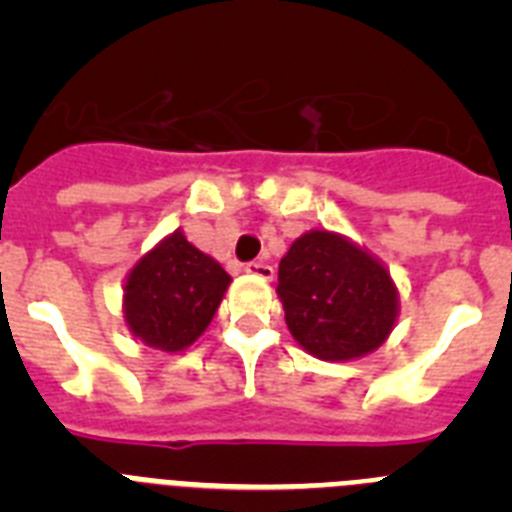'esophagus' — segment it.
<instances>
[{"label":"esophagus","mask_w":512,"mask_h":512,"mask_svg":"<svg viewBox=\"0 0 512 512\" xmlns=\"http://www.w3.org/2000/svg\"><path fill=\"white\" fill-rule=\"evenodd\" d=\"M246 271H248V274H253V277H259V279L274 277V269H271L269 264H264V261H248Z\"/></svg>","instance_id":"obj_1"}]
</instances>
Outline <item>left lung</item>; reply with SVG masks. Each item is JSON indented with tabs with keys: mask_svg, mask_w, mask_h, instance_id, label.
Segmentation results:
<instances>
[{
	"mask_svg": "<svg viewBox=\"0 0 512 512\" xmlns=\"http://www.w3.org/2000/svg\"><path fill=\"white\" fill-rule=\"evenodd\" d=\"M277 292L289 333L323 361L369 354L397 318L390 271L328 230H310L289 246L279 261Z\"/></svg>",
	"mask_w": 512,
	"mask_h": 512,
	"instance_id": "1",
	"label": "left lung"
}]
</instances>
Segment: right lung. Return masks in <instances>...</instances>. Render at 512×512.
I'll return each mask as SVG.
<instances>
[{"instance_id": "1", "label": "right lung", "mask_w": 512, "mask_h": 512, "mask_svg": "<svg viewBox=\"0 0 512 512\" xmlns=\"http://www.w3.org/2000/svg\"><path fill=\"white\" fill-rule=\"evenodd\" d=\"M230 277L176 230L135 264L125 284V320L143 343L182 351L215 318Z\"/></svg>"}]
</instances>
